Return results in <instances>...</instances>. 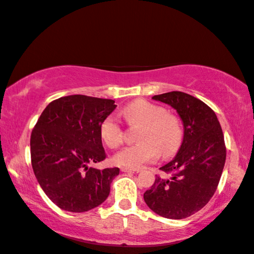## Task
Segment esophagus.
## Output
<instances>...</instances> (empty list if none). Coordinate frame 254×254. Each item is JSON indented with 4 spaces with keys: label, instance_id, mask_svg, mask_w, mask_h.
Masks as SVG:
<instances>
[{
    "label": "esophagus",
    "instance_id": "1",
    "mask_svg": "<svg viewBox=\"0 0 254 254\" xmlns=\"http://www.w3.org/2000/svg\"><path fill=\"white\" fill-rule=\"evenodd\" d=\"M121 171L124 173H139L140 170H132V168H126V167H122Z\"/></svg>",
    "mask_w": 254,
    "mask_h": 254
}]
</instances>
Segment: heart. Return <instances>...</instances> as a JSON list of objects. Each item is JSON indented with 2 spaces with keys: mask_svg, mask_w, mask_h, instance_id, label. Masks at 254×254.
Wrapping results in <instances>:
<instances>
[{
  "mask_svg": "<svg viewBox=\"0 0 254 254\" xmlns=\"http://www.w3.org/2000/svg\"><path fill=\"white\" fill-rule=\"evenodd\" d=\"M122 114L131 126H140L138 143L127 146L115 154L114 163L126 168H140L146 163L154 162L161 152L171 156L179 149L183 141V128L179 120L161 105L145 100H136L123 109ZM100 136L111 149L123 142V130L116 118L106 116L100 124Z\"/></svg>",
  "mask_w": 254,
  "mask_h": 254,
  "instance_id": "b5f03b06",
  "label": "heart"
}]
</instances>
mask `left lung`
I'll use <instances>...</instances> for the list:
<instances>
[{"instance_id":"obj_1","label":"left lung","mask_w":254,"mask_h":254,"mask_svg":"<svg viewBox=\"0 0 254 254\" xmlns=\"http://www.w3.org/2000/svg\"><path fill=\"white\" fill-rule=\"evenodd\" d=\"M152 99L177 112L183 122L184 136L177 154L160 167L172 176H156L143 199L160 216L189 217L210 201L221 179L226 160L222 127L215 113L188 93L172 91Z\"/></svg>"}]
</instances>
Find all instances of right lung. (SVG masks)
<instances>
[{
	"label": "right lung",
	"instance_id": "right-lung-1",
	"mask_svg": "<svg viewBox=\"0 0 254 254\" xmlns=\"http://www.w3.org/2000/svg\"><path fill=\"white\" fill-rule=\"evenodd\" d=\"M115 101L75 94L51 102L31 132L33 173L50 200L62 210L81 213L108 199L120 168L89 167L105 159L100 124Z\"/></svg>",
	"mask_w": 254,
	"mask_h": 254
}]
</instances>
